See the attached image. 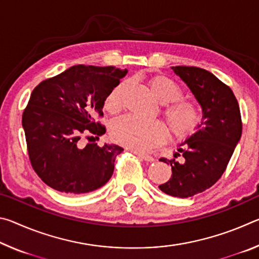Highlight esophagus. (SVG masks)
<instances>
[{"label": "esophagus", "instance_id": "1", "mask_svg": "<svg viewBox=\"0 0 259 259\" xmlns=\"http://www.w3.org/2000/svg\"><path fill=\"white\" fill-rule=\"evenodd\" d=\"M136 155H137L138 157H140V159L144 160V161H147V162H153L154 161V159L151 155H147V154H144V153H139V152H134Z\"/></svg>", "mask_w": 259, "mask_h": 259}]
</instances>
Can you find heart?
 Listing matches in <instances>:
<instances>
[{
	"instance_id": "obj_1",
	"label": "heart",
	"mask_w": 259,
	"mask_h": 259,
	"mask_svg": "<svg viewBox=\"0 0 259 259\" xmlns=\"http://www.w3.org/2000/svg\"><path fill=\"white\" fill-rule=\"evenodd\" d=\"M148 85L157 100L165 104L162 114L175 137L185 138L194 134L202 121L199 105L190 99L181 98L182 89L165 75L152 76L148 80ZM126 87L128 83L122 81L109 91L105 99L106 111L111 113L120 111ZM111 136L114 142L122 146L136 152H144L163 143L168 137V129L159 120L143 121L138 117L125 115L113 122Z\"/></svg>"
}]
</instances>
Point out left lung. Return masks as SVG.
Segmentation results:
<instances>
[{
	"label": "left lung",
	"instance_id": "obj_1",
	"mask_svg": "<svg viewBox=\"0 0 259 259\" xmlns=\"http://www.w3.org/2000/svg\"><path fill=\"white\" fill-rule=\"evenodd\" d=\"M190 88L202 107L198 131L179 145L175 159L161 161L171 165L172 175L159 186L162 192L190 198L211 187L226 170L242 134L240 107L229 85L203 68L171 67ZM182 155L184 162L176 161Z\"/></svg>",
	"mask_w": 259,
	"mask_h": 259
}]
</instances>
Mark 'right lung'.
Returning <instances> with one entry per match:
<instances>
[{"mask_svg": "<svg viewBox=\"0 0 259 259\" xmlns=\"http://www.w3.org/2000/svg\"><path fill=\"white\" fill-rule=\"evenodd\" d=\"M126 69L75 65L34 88L23 113V128L30 164L48 186L82 194L104 186L114 171L117 145L83 146L106 128L97 119Z\"/></svg>", "mask_w": 259, "mask_h": 259, "instance_id": "add662e5", "label": "right lung"}]
</instances>
